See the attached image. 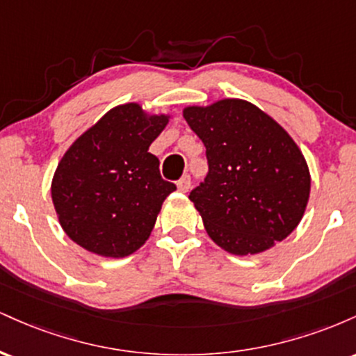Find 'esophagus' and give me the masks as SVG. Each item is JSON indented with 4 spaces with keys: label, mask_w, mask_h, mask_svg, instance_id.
I'll return each instance as SVG.
<instances>
[{
    "label": "esophagus",
    "mask_w": 356,
    "mask_h": 356,
    "mask_svg": "<svg viewBox=\"0 0 356 356\" xmlns=\"http://www.w3.org/2000/svg\"><path fill=\"white\" fill-rule=\"evenodd\" d=\"M177 189L181 192H187L191 189V177H189V175H184L181 181L177 182Z\"/></svg>",
    "instance_id": "1"
}]
</instances>
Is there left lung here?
I'll return each instance as SVG.
<instances>
[{
  "instance_id": "left-lung-1",
  "label": "left lung",
  "mask_w": 356,
  "mask_h": 356,
  "mask_svg": "<svg viewBox=\"0 0 356 356\" xmlns=\"http://www.w3.org/2000/svg\"><path fill=\"white\" fill-rule=\"evenodd\" d=\"M206 145L209 174L191 192L207 236L229 254L268 251L296 229L312 191L306 159L264 110L220 99L182 110Z\"/></svg>"
}]
</instances>
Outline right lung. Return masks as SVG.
<instances>
[{"instance_id": "add662e5", "label": "right lung", "mask_w": 356, "mask_h": 356, "mask_svg": "<svg viewBox=\"0 0 356 356\" xmlns=\"http://www.w3.org/2000/svg\"><path fill=\"white\" fill-rule=\"evenodd\" d=\"M170 118L129 102L110 108L68 147L53 174L51 201L73 243L104 257H125L144 246L175 191L149 152Z\"/></svg>"}]
</instances>
